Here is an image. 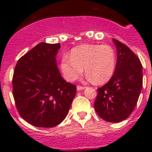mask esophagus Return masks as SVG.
<instances>
[{"instance_id": "1", "label": "esophagus", "mask_w": 152, "mask_h": 152, "mask_svg": "<svg viewBox=\"0 0 152 152\" xmlns=\"http://www.w3.org/2000/svg\"><path fill=\"white\" fill-rule=\"evenodd\" d=\"M85 88V87H83V86L78 85L77 87H76V89H77V90H84Z\"/></svg>"}]
</instances>
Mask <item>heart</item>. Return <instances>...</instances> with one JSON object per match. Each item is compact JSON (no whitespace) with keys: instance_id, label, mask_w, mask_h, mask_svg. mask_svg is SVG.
<instances>
[{"instance_id":"1","label":"heart","mask_w":152,"mask_h":152,"mask_svg":"<svg viewBox=\"0 0 152 152\" xmlns=\"http://www.w3.org/2000/svg\"><path fill=\"white\" fill-rule=\"evenodd\" d=\"M116 65L114 49L109 45L85 44L74 48L70 53L63 56L61 69L69 82L76 80L83 73L90 76L93 82L102 84L113 76Z\"/></svg>"}]
</instances>
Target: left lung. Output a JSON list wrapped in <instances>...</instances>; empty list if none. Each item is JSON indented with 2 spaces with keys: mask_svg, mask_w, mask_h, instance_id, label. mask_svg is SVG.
<instances>
[{
  "mask_svg": "<svg viewBox=\"0 0 152 152\" xmlns=\"http://www.w3.org/2000/svg\"><path fill=\"white\" fill-rule=\"evenodd\" d=\"M113 40L117 50L115 70L110 81L98 88L94 107L106 121L118 123L135 108L142 89V70L137 55L120 41Z\"/></svg>",
  "mask_w": 152,
  "mask_h": 152,
  "instance_id": "1",
  "label": "left lung"
}]
</instances>
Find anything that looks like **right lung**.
<instances>
[{
  "label": "right lung",
  "instance_id": "1",
  "mask_svg": "<svg viewBox=\"0 0 152 152\" xmlns=\"http://www.w3.org/2000/svg\"><path fill=\"white\" fill-rule=\"evenodd\" d=\"M60 44L40 42L17 62L13 96L21 117L34 126L49 128L65 118L76 85L61 76L56 56Z\"/></svg>",
  "mask_w": 152,
  "mask_h": 152
}]
</instances>
